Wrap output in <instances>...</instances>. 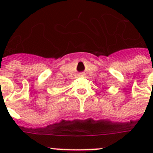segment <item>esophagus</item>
<instances>
[{
	"instance_id": "obj_1",
	"label": "esophagus",
	"mask_w": 153,
	"mask_h": 153,
	"mask_svg": "<svg viewBox=\"0 0 153 153\" xmlns=\"http://www.w3.org/2000/svg\"><path fill=\"white\" fill-rule=\"evenodd\" d=\"M83 75H84V74H79V76H83Z\"/></svg>"
}]
</instances>
